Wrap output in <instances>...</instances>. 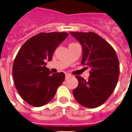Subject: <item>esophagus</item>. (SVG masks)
Here are the masks:
<instances>
[{
	"mask_svg": "<svg viewBox=\"0 0 132 132\" xmlns=\"http://www.w3.org/2000/svg\"><path fill=\"white\" fill-rule=\"evenodd\" d=\"M70 76H71V74H69V73H66V79H68Z\"/></svg>",
	"mask_w": 132,
	"mask_h": 132,
	"instance_id": "esophagus-1",
	"label": "esophagus"
}]
</instances>
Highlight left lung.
<instances>
[{
	"label": "left lung",
	"mask_w": 132,
	"mask_h": 132,
	"mask_svg": "<svg viewBox=\"0 0 132 132\" xmlns=\"http://www.w3.org/2000/svg\"><path fill=\"white\" fill-rule=\"evenodd\" d=\"M83 48L81 63L90 68L87 81L76 76L78 86L73 94L86 108H96L109 98L116 88L119 76V62L114 48L94 32H70Z\"/></svg>",
	"instance_id": "obj_1"
}]
</instances>
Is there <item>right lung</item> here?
<instances>
[{
    "instance_id": "right-lung-1",
    "label": "right lung",
    "mask_w": 132,
    "mask_h": 132,
    "mask_svg": "<svg viewBox=\"0 0 132 132\" xmlns=\"http://www.w3.org/2000/svg\"><path fill=\"white\" fill-rule=\"evenodd\" d=\"M69 34L39 33L29 38L18 51L13 65V76L18 94L28 104L44 106L53 98L65 79L63 72L52 74L46 67L53 52Z\"/></svg>"
}]
</instances>
